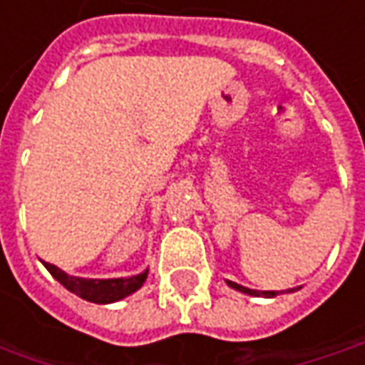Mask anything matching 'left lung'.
I'll list each match as a JSON object with an SVG mask.
<instances>
[{"label":"left lung","mask_w":365,"mask_h":365,"mask_svg":"<svg viewBox=\"0 0 365 365\" xmlns=\"http://www.w3.org/2000/svg\"><path fill=\"white\" fill-rule=\"evenodd\" d=\"M225 284L230 287H234L237 292H242V294H247V296H264V297H276L277 292H257V289H250V287L245 286H240V284H235V282H230V279H225ZM287 292H294V289H287Z\"/></svg>","instance_id":"left-lung-1"}]
</instances>
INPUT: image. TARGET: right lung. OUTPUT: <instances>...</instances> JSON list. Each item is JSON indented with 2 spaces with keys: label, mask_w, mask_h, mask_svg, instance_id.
Returning <instances> with one entry per match:
<instances>
[{
  "label": "right lung",
  "mask_w": 365,
  "mask_h": 365,
  "mask_svg": "<svg viewBox=\"0 0 365 365\" xmlns=\"http://www.w3.org/2000/svg\"><path fill=\"white\" fill-rule=\"evenodd\" d=\"M41 264L66 289H69L71 294H76L81 299L93 302V304H113V302H120L123 297L131 296L133 292H138L143 286V282L148 279V272H150V269H143L138 276L130 277L91 279V277L68 276L63 269H59L53 264H47V262H41Z\"/></svg>",
  "instance_id": "add662e5"
}]
</instances>
